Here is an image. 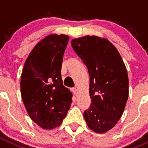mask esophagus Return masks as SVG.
Masks as SVG:
<instances>
[{
	"instance_id": "1",
	"label": "esophagus",
	"mask_w": 148,
	"mask_h": 148,
	"mask_svg": "<svg viewBox=\"0 0 148 148\" xmlns=\"http://www.w3.org/2000/svg\"><path fill=\"white\" fill-rule=\"evenodd\" d=\"M72 92L74 93V95H76L77 93H78V90H77V89L75 87H74V88H72Z\"/></svg>"
}]
</instances>
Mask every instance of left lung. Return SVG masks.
Masks as SVG:
<instances>
[{
    "label": "left lung",
    "mask_w": 148,
    "mask_h": 148,
    "mask_svg": "<svg viewBox=\"0 0 148 148\" xmlns=\"http://www.w3.org/2000/svg\"><path fill=\"white\" fill-rule=\"evenodd\" d=\"M90 75L91 104L84 117L90 130L104 133L117 124L129 95L127 71L119 51L105 38L86 35L71 41Z\"/></svg>",
    "instance_id": "obj_1"
}]
</instances>
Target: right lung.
I'll list each match as a JSON object with an SVG mask.
<instances>
[{"mask_svg":"<svg viewBox=\"0 0 148 148\" xmlns=\"http://www.w3.org/2000/svg\"><path fill=\"white\" fill-rule=\"evenodd\" d=\"M70 37L50 34L34 47L21 77V98L29 116L45 130L59 126L72 102V93L63 85L61 69Z\"/></svg>","mask_w":148,"mask_h":148,"instance_id":"1","label":"right lung"}]
</instances>
